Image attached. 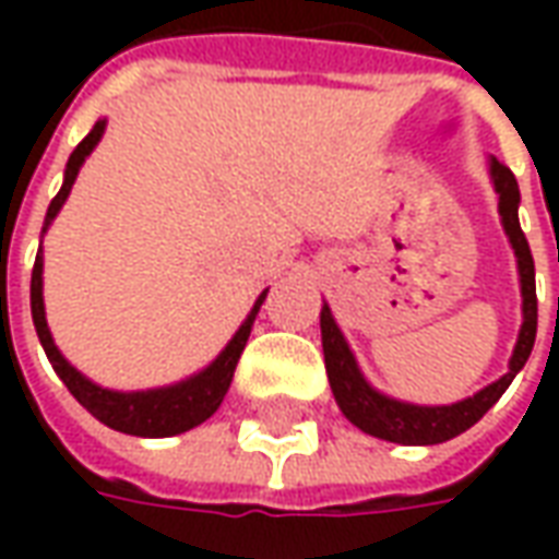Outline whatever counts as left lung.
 <instances>
[{
  "instance_id": "1",
  "label": "left lung",
  "mask_w": 559,
  "mask_h": 559,
  "mask_svg": "<svg viewBox=\"0 0 559 559\" xmlns=\"http://www.w3.org/2000/svg\"><path fill=\"white\" fill-rule=\"evenodd\" d=\"M104 134V119L95 122L90 134L83 138L71 158H68L66 167V185L59 188V194L50 200V209H47V218H44V230L50 227V221L56 218V212L62 209L66 197L71 194V185L78 179L80 164L86 160L95 143L102 140ZM44 251L38 245V254H35V266H32V323H35V332H38V341H41L47 359L53 365V371L59 374V380L66 383L68 392L86 407V411L95 416L104 425H110L114 431L134 433V437H173V433H182L188 428H194L200 421H206L212 413L218 411V404L224 401V392L230 386L233 371H236V362L245 350V341L251 335V326H254V317L260 311V305L266 299V293H260V299L251 308V314L245 320L239 332L233 335V341L218 353V359L203 368L200 374L188 377L182 383H173V386L160 389H146V392H114V389H104L98 383H92L90 377H83L68 362L66 356L59 353V347L53 344V335L47 329V317H44Z\"/></svg>"
}]
</instances>
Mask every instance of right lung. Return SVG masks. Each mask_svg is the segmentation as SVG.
I'll use <instances>...</instances> for the list:
<instances>
[{
  "instance_id": "add662e5",
  "label": "right lung",
  "mask_w": 559,
  "mask_h": 559,
  "mask_svg": "<svg viewBox=\"0 0 559 559\" xmlns=\"http://www.w3.org/2000/svg\"><path fill=\"white\" fill-rule=\"evenodd\" d=\"M493 176H497V185H500V188H503V182L509 185V194L500 197V200H512V203H515V182H512L509 170L493 164ZM512 239H515L518 269H521L524 326H521L515 353H512V362H509V374H503L497 383H491L488 389H481L479 395L461 401L455 407H445V411H421V407H407V404H399V401H386L380 399V395H374L371 389L365 386L362 374H359V368L353 362L350 350H347V344L341 338V332L338 326H335L332 314H329V308H323V314H320L323 350L332 353V359L326 356V368L329 371H335V374H332V383H335L338 376L342 377L338 381L342 392L338 393L335 389V395H338L341 407L350 416L353 425H359L365 433H374L380 440H392V443H443L449 437L467 431L469 425H476V421L500 401V395L509 389V383L515 380L518 371H521L524 362L530 359L533 341H536V278H533V257H530V248L524 245V239H521L518 227L512 230ZM344 394L348 395L347 400L343 399Z\"/></svg>"
}]
</instances>
